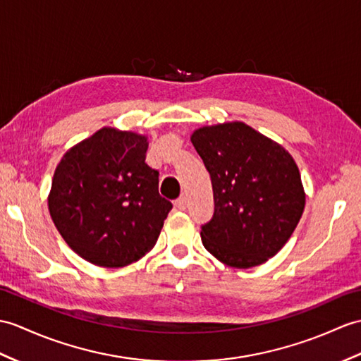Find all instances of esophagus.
I'll return each mask as SVG.
<instances>
[{
    "mask_svg": "<svg viewBox=\"0 0 361 361\" xmlns=\"http://www.w3.org/2000/svg\"><path fill=\"white\" fill-rule=\"evenodd\" d=\"M175 207L180 209V211H184L188 207V200L184 197H180L178 200H175Z\"/></svg>",
    "mask_w": 361,
    "mask_h": 361,
    "instance_id": "obj_1",
    "label": "esophagus"
}]
</instances>
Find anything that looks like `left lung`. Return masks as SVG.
<instances>
[{"label":"left lung","mask_w":361,"mask_h":361,"mask_svg":"<svg viewBox=\"0 0 361 361\" xmlns=\"http://www.w3.org/2000/svg\"><path fill=\"white\" fill-rule=\"evenodd\" d=\"M190 141L214 189V216L200 232L203 246L237 269L266 263L286 245L305 211L295 160L243 121L203 126Z\"/></svg>","instance_id":"left-lung-1"}]
</instances>
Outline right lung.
Masks as SVG:
<instances>
[{
  "label": "right lung",
  "instance_id": "add662e5",
  "mask_svg": "<svg viewBox=\"0 0 361 361\" xmlns=\"http://www.w3.org/2000/svg\"><path fill=\"white\" fill-rule=\"evenodd\" d=\"M149 141L137 132L102 128L58 163L47 204L75 254L102 267L138 262L155 246L172 203L146 164Z\"/></svg>",
  "mask_w": 361,
  "mask_h": 361
}]
</instances>
